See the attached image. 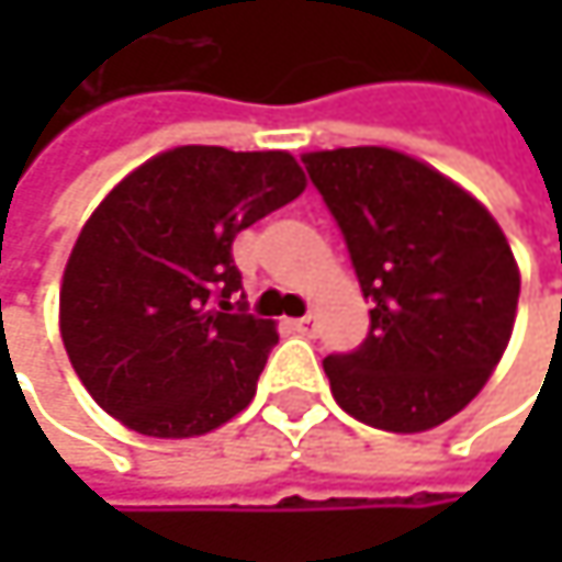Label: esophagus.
<instances>
[{"instance_id":"34e87169","label":"esophagus","mask_w":562,"mask_h":562,"mask_svg":"<svg viewBox=\"0 0 562 562\" xmlns=\"http://www.w3.org/2000/svg\"><path fill=\"white\" fill-rule=\"evenodd\" d=\"M292 328H295L299 335H315V315L308 312V315L295 318V322H292Z\"/></svg>"}]
</instances>
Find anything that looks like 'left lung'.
Returning <instances> with one entry per match:
<instances>
[{"instance_id":"1","label":"left lung","mask_w":562,"mask_h":562,"mask_svg":"<svg viewBox=\"0 0 562 562\" xmlns=\"http://www.w3.org/2000/svg\"><path fill=\"white\" fill-rule=\"evenodd\" d=\"M302 162L374 302L361 348L322 361L338 406L387 432L446 423L488 384L510 341L520 273L498 221L393 149L305 153Z\"/></svg>"}]
</instances>
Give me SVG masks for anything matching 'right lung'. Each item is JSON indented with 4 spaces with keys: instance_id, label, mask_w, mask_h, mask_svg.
I'll list each match as a JSON object with an SVG mask.
<instances>
[{
    "instance_id": "add662e5",
    "label": "right lung",
    "mask_w": 562,
    "mask_h": 562,
    "mask_svg": "<svg viewBox=\"0 0 562 562\" xmlns=\"http://www.w3.org/2000/svg\"><path fill=\"white\" fill-rule=\"evenodd\" d=\"M302 191L289 153L178 146L100 201L64 267L60 338L110 416L188 439L247 409L280 335L237 302L231 247Z\"/></svg>"
}]
</instances>
